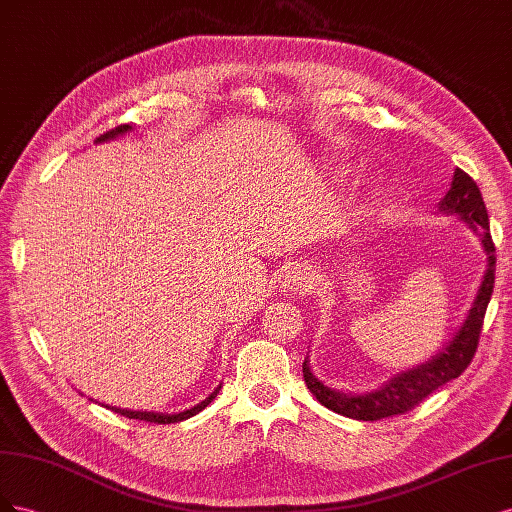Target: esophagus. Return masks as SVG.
Segmentation results:
<instances>
[{
  "label": "esophagus",
  "instance_id": "34e87169",
  "mask_svg": "<svg viewBox=\"0 0 512 512\" xmlns=\"http://www.w3.org/2000/svg\"><path fill=\"white\" fill-rule=\"evenodd\" d=\"M312 287V276L306 270H293L285 276L283 289L289 293H306Z\"/></svg>",
  "mask_w": 512,
  "mask_h": 512
}]
</instances>
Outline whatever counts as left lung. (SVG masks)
<instances>
[{"label": "left lung", "instance_id": "left-lung-1", "mask_svg": "<svg viewBox=\"0 0 512 512\" xmlns=\"http://www.w3.org/2000/svg\"><path fill=\"white\" fill-rule=\"evenodd\" d=\"M440 210L455 212L461 219H466L474 232L481 236V242L487 251V274L483 276L481 289L476 293L468 319L449 342L447 349H442L434 359L393 376L385 387L366 395H346L325 387L310 372L308 359H304L302 368L306 387L325 408L357 421H381L387 417L404 415V412L419 406L427 395L453 381V378H457L470 366V361L478 349V338H481L485 310L493 293V283H496V244H493L489 234V217L481 189L476 187L474 178L464 170H455L451 189L440 202Z\"/></svg>", "mask_w": 512, "mask_h": 512}]
</instances>
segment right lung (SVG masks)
<instances>
[{"label": "right lung", "instance_id": "1", "mask_svg": "<svg viewBox=\"0 0 512 512\" xmlns=\"http://www.w3.org/2000/svg\"><path fill=\"white\" fill-rule=\"evenodd\" d=\"M129 129H131L129 125H119V127H114V129L106 131V134H102V136L97 138L95 142H106V140H112V138H117V136L125 134V131H129ZM219 389H221V387L214 389L204 402H200V404L193 406V408H189V410H185V412H178V415H159V412H140V410H121V408H112V410H114V412H119V415H123V417H127V419H138V421L159 423V425H166V423H178V421H185V419H189V417L197 415V412H200L202 408H206L214 398H217Z\"/></svg>", "mask_w": 512, "mask_h": 512}]
</instances>
